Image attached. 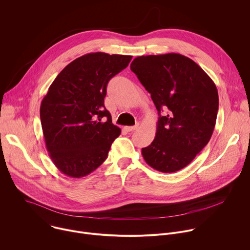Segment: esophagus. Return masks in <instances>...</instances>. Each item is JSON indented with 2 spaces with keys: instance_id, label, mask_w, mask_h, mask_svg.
<instances>
[{
  "instance_id": "34e87169",
  "label": "esophagus",
  "mask_w": 250,
  "mask_h": 250,
  "mask_svg": "<svg viewBox=\"0 0 250 250\" xmlns=\"http://www.w3.org/2000/svg\"><path fill=\"white\" fill-rule=\"evenodd\" d=\"M137 128H138V125H135V126H127V127H125L126 131H128V132H132V131L136 130Z\"/></svg>"
}]
</instances>
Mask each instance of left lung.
<instances>
[{"label":"left lung","instance_id":"left-lung-1","mask_svg":"<svg viewBox=\"0 0 250 250\" xmlns=\"http://www.w3.org/2000/svg\"><path fill=\"white\" fill-rule=\"evenodd\" d=\"M130 68L151 93L160 115L154 141L142 148L144 160L161 172L182 169L212 137L219 109L215 83L193 60L177 53L140 56Z\"/></svg>","mask_w":250,"mask_h":250}]
</instances>
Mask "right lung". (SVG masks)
I'll use <instances>...</instances> for the list:
<instances>
[{"label":"right lung","mask_w":250,"mask_h":250,"mask_svg":"<svg viewBox=\"0 0 250 250\" xmlns=\"http://www.w3.org/2000/svg\"><path fill=\"white\" fill-rule=\"evenodd\" d=\"M131 59L88 53L67 65L49 86L40 105L41 126L49 156L65 175L85 176L106 160L121 133L104 106L106 86Z\"/></svg>","instance_id":"add662e5"}]
</instances>
